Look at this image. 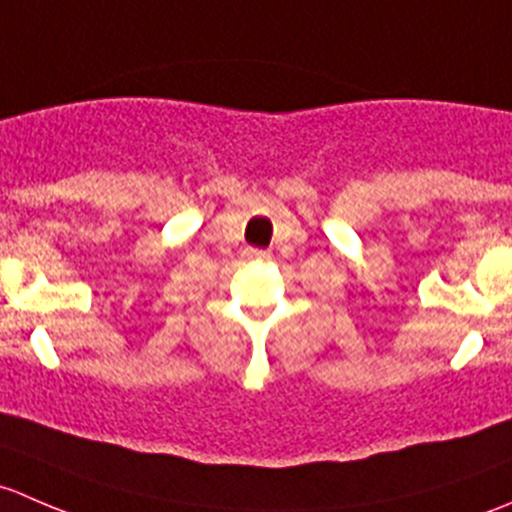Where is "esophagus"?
<instances>
[{
  "label": "esophagus",
  "mask_w": 512,
  "mask_h": 512,
  "mask_svg": "<svg viewBox=\"0 0 512 512\" xmlns=\"http://www.w3.org/2000/svg\"><path fill=\"white\" fill-rule=\"evenodd\" d=\"M245 257L247 260H270V252L260 250V247H247Z\"/></svg>",
  "instance_id": "34e87169"
}]
</instances>
